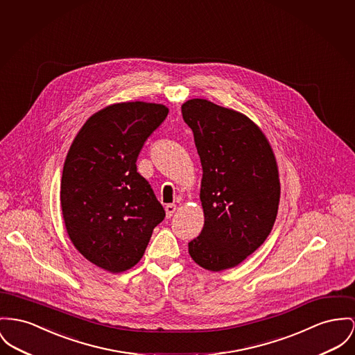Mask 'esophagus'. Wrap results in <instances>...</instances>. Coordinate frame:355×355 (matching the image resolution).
Here are the masks:
<instances>
[{"mask_svg":"<svg viewBox=\"0 0 355 355\" xmlns=\"http://www.w3.org/2000/svg\"><path fill=\"white\" fill-rule=\"evenodd\" d=\"M176 211V206L175 205H166V218H171Z\"/></svg>","mask_w":355,"mask_h":355,"instance_id":"34e87169","label":"esophagus"}]
</instances>
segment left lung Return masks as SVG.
<instances>
[{
    "instance_id": "8db88e82",
    "label": "left lung",
    "mask_w": 355,
    "mask_h": 355,
    "mask_svg": "<svg viewBox=\"0 0 355 355\" xmlns=\"http://www.w3.org/2000/svg\"><path fill=\"white\" fill-rule=\"evenodd\" d=\"M182 113L203 169L205 226L189 253L203 269L220 272L246 260L270 234L280 203L279 166L248 116L202 98L184 102Z\"/></svg>"
}]
</instances>
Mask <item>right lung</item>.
<instances>
[{
	"instance_id": "obj_1",
	"label": "right lung",
	"mask_w": 355,
	"mask_h": 355,
	"mask_svg": "<svg viewBox=\"0 0 355 355\" xmlns=\"http://www.w3.org/2000/svg\"><path fill=\"white\" fill-rule=\"evenodd\" d=\"M166 114L162 103L109 105L83 123L69 149L60 182L64 226L75 249L103 270L133 268L166 216L136 160Z\"/></svg>"
}]
</instances>
